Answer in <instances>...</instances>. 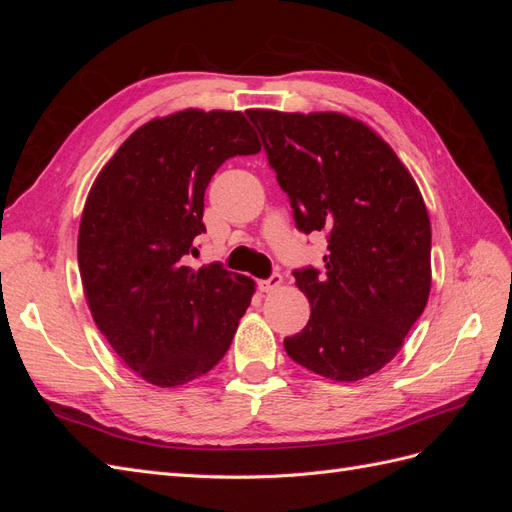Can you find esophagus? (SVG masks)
Here are the masks:
<instances>
[{"mask_svg": "<svg viewBox=\"0 0 512 512\" xmlns=\"http://www.w3.org/2000/svg\"><path fill=\"white\" fill-rule=\"evenodd\" d=\"M258 286H260L262 292H273V290H277V288L282 286V275L280 273H273L269 280H262Z\"/></svg>", "mask_w": 512, "mask_h": 512, "instance_id": "1", "label": "esophagus"}]
</instances>
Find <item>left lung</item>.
Wrapping results in <instances>:
<instances>
[{
    "mask_svg": "<svg viewBox=\"0 0 512 512\" xmlns=\"http://www.w3.org/2000/svg\"><path fill=\"white\" fill-rule=\"evenodd\" d=\"M297 228L324 230V271L297 269L312 305L284 339L294 363L337 382L376 374L404 346L431 288V224L395 151L342 113L247 111Z\"/></svg>",
    "mask_w": 512,
    "mask_h": 512,
    "instance_id": "obj_1",
    "label": "left lung"
}]
</instances>
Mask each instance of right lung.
Here are the masks:
<instances>
[{"mask_svg": "<svg viewBox=\"0 0 512 512\" xmlns=\"http://www.w3.org/2000/svg\"><path fill=\"white\" fill-rule=\"evenodd\" d=\"M258 151L243 113L188 108L132 132L91 185L79 228L87 305L119 359L162 389L218 365L250 307V277L183 258L198 252L215 170Z\"/></svg>", "mask_w": 512, "mask_h": 512, "instance_id": "add662e5", "label": "right lung"}]
</instances>
